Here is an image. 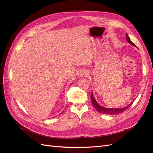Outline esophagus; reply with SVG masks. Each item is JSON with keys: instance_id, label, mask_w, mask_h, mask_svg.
I'll use <instances>...</instances> for the list:
<instances>
[{"instance_id": "1", "label": "esophagus", "mask_w": 153, "mask_h": 153, "mask_svg": "<svg viewBox=\"0 0 153 153\" xmlns=\"http://www.w3.org/2000/svg\"><path fill=\"white\" fill-rule=\"evenodd\" d=\"M87 75H88V74L87 72L85 71H81L79 74V76L80 77H84V76H87Z\"/></svg>"}]
</instances>
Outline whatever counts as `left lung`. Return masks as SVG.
<instances>
[{"instance_id":"1","label":"left lung","mask_w":153,"mask_h":153,"mask_svg":"<svg viewBox=\"0 0 153 153\" xmlns=\"http://www.w3.org/2000/svg\"><path fill=\"white\" fill-rule=\"evenodd\" d=\"M126 39L128 42L130 44H131L133 46H136L135 44H134L132 41L129 39L128 35L126 34ZM91 101L92 105L94 107V108L98 111V112L101 113V114H108V115H114V114H121L123 112H124L125 110H126L129 106H130L133 102L131 103L129 105H128L126 107L124 108H105V107H102V106H100V105H98V103L96 102V100L94 98V96L92 94V93H91Z\"/></svg>"}]
</instances>
